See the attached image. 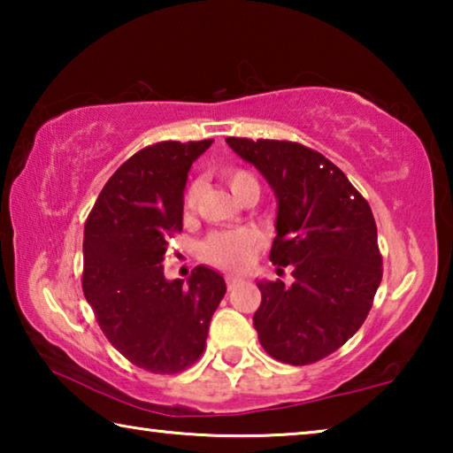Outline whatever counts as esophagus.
<instances>
[{"label":"esophagus","mask_w":453,"mask_h":453,"mask_svg":"<svg viewBox=\"0 0 453 453\" xmlns=\"http://www.w3.org/2000/svg\"><path fill=\"white\" fill-rule=\"evenodd\" d=\"M240 281H242V278H237V275H226V286L229 291H232Z\"/></svg>","instance_id":"obj_1"}]
</instances>
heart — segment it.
I'll return each instance as SVG.
<instances>
[{
    "instance_id": "heart-1",
    "label": "heart",
    "mask_w": 453,
    "mask_h": 453,
    "mask_svg": "<svg viewBox=\"0 0 453 453\" xmlns=\"http://www.w3.org/2000/svg\"><path fill=\"white\" fill-rule=\"evenodd\" d=\"M219 178L227 183V188L234 191V196H242L245 189L256 188L257 180L256 175L243 170V167H226L221 170ZM199 196L197 183H191L183 194V211L191 213L196 210ZM257 243L256 234L251 229H232V232H216L205 240L202 248V256L208 264L221 267V270H240L250 262L251 251H254Z\"/></svg>"
}]
</instances>
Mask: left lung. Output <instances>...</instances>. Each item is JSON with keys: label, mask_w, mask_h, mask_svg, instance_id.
I'll return each mask as SVG.
<instances>
[{"label": "left lung", "mask_w": 453, "mask_h": 453, "mask_svg": "<svg viewBox=\"0 0 453 453\" xmlns=\"http://www.w3.org/2000/svg\"><path fill=\"white\" fill-rule=\"evenodd\" d=\"M278 197L270 259L294 283L259 281L254 327L262 348L289 365L340 349L372 310L381 281L378 227L370 203L319 151L286 140L226 137Z\"/></svg>", "instance_id": "obj_1"}]
</instances>
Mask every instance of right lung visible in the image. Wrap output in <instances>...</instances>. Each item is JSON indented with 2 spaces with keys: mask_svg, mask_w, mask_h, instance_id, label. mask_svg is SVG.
Masks as SVG:
<instances>
[{
  "mask_svg": "<svg viewBox=\"0 0 453 453\" xmlns=\"http://www.w3.org/2000/svg\"><path fill=\"white\" fill-rule=\"evenodd\" d=\"M213 140L157 142L118 167L83 229L81 288L104 335L151 373H178L202 357L226 294L218 272L197 265L167 281V242L183 227V189Z\"/></svg>",
  "mask_w": 453,
  "mask_h": 453,
  "instance_id": "obj_1",
  "label": "right lung"
}]
</instances>
